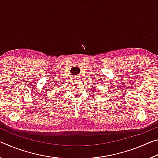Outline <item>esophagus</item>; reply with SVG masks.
Here are the masks:
<instances>
[{
    "instance_id": "esophagus-1",
    "label": "esophagus",
    "mask_w": 158,
    "mask_h": 158,
    "mask_svg": "<svg viewBox=\"0 0 158 158\" xmlns=\"http://www.w3.org/2000/svg\"><path fill=\"white\" fill-rule=\"evenodd\" d=\"M81 79H80V77L79 76H75V77H74V80L75 81H79V80Z\"/></svg>"
}]
</instances>
